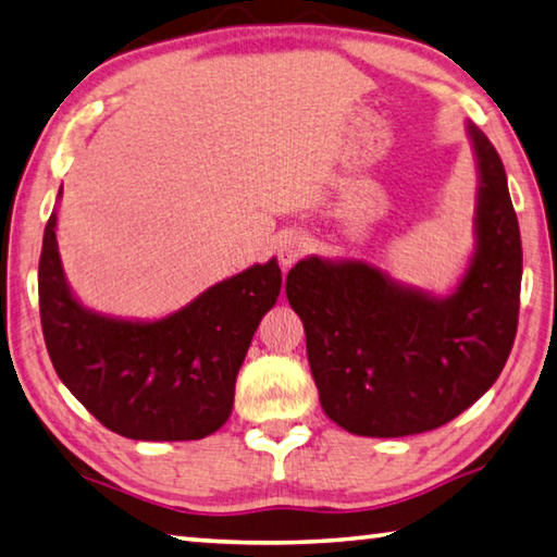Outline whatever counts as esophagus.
Masks as SVG:
<instances>
[{"label": "esophagus", "mask_w": 557, "mask_h": 557, "mask_svg": "<svg viewBox=\"0 0 557 557\" xmlns=\"http://www.w3.org/2000/svg\"><path fill=\"white\" fill-rule=\"evenodd\" d=\"M308 251V237L300 235V233H286L278 239V247H276V255L283 269H288L296 264V261L306 255Z\"/></svg>", "instance_id": "34e87169"}]
</instances>
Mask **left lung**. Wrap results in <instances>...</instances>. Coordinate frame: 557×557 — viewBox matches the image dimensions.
Returning <instances> with one entry per match:
<instances>
[{"label": "left lung", "instance_id": "obj_1", "mask_svg": "<svg viewBox=\"0 0 557 557\" xmlns=\"http://www.w3.org/2000/svg\"><path fill=\"white\" fill-rule=\"evenodd\" d=\"M478 170L475 249L444 296L361 259L306 257L286 298L306 327L320 405L349 434L432 432L485 395L509 359L521 293V235L507 172L466 123Z\"/></svg>", "mask_w": 557, "mask_h": 557}]
</instances>
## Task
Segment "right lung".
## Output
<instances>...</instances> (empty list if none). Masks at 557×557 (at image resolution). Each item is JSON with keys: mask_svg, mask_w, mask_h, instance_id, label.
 <instances>
[{"mask_svg": "<svg viewBox=\"0 0 557 557\" xmlns=\"http://www.w3.org/2000/svg\"><path fill=\"white\" fill-rule=\"evenodd\" d=\"M55 230L52 208L38 296L50 361L67 391L103 426L135 442H191L218 432L233 412L251 337L278 300V261L218 281L164 318L128 320L91 310L75 296Z\"/></svg>", "mask_w": 557, "mask_h": 557, "instance_id": "add662e5", "label": "right lung"}]
</instances>
